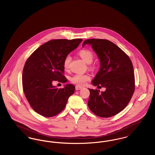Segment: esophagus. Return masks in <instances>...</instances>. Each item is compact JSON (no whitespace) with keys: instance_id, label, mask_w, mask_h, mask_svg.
Instances as JSON below:
<instances>
[{"instance_id":"1","label":"esophagus","mask_w":155,"mask_h":155,"mask_svg":"<svg viewBox=\"0 0 155 155\" xmlns=\"http://www.w3.org/2000/svg\"><path fill=\"white\" fill-rule=\"evenodd\" d=\"M82 88H83L82 87L79 86V85H77V86L75 87V90H77V91H78V90H80L82 89Z\"/></svg>"}]
</instances>
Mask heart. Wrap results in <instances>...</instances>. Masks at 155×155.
<instances>
[{
	"label": "heart",
	"mask_w": 155,
	"mask_h": 155,
	"mask_svg": "<svg viewBox=\"0 0 155 155\" xmlns=\"http://www.w3.org/2000/svg\"><path fill=\"white\" fill-rule=\"evenodd\" d=\"M78 55L82 60L87 64H91L94 60V54L90 50H81L78 52ZM71 57L70 55H67L64 60L63 67L65 70H67L69 68ZM90 80V77L88 74H76L71 78V82L79 86L85 85L87 82Z\"/></svg>",
	"instance_id": "b5f03b06"
}]
</instances>
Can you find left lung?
Returning a JSON list of instances; mask_svg holds the SVG:
<instances>
[{
	"label": "left lung",
	"mask_w": 155,
	"mask_h": 155,
	"mask_svg": "<svg viewBox=\"0 0 155 155\" xmlns=\"http://www.w3.org/2000/svg\"><path fill=\"white\" fill-rule=\"evenodd\" d=\"M91 45L100 61L99 71L92 85L106 90L89 89L88 105L91 111L102 118L118 114L127 106L135 91L134 67L129 57L118 46L105 39L91 38L82 46Z\"/></svg>",
	"instance_id": "1"
}]
</instances>
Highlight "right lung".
I'll return each instance as SVG.
<instances>
[{
	"label": "right lung",
	"instance_id": "right-lung-1",
	"mask_svg": "<svg viewBox=\"0 0 155 155\" xmlns=\"http://www.w3.org/2000/svg\"><path fill=\"white\" fill-rule=\"evenodd\" d=\"M82 41L81 38L48 41L27 60L22 74L23 88L30 105L37 114L52 117L65 108L68 98L75 91V86L66 84L63 88L58 89L52 83L67 81L63 75L64 58Z\"/></svg>",
	"mask_w": 155,
	"mask_h": 155
}]
</instances>
